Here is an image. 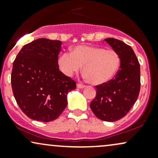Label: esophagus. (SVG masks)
<instances>
[{
	"label": "esophagus",
	"instance_id": "34e87169",
	"mask_svg": "<svg viewBox=\"0 0 158 158\" xmlns=\"http://www.w3.org/2000/svg\"><path fill=\"white\" fill-rule=\"evenodd\" d=\"M77 87L78 88H80V89H81V88H84L85 86L84 85L81 84V83H78V84L77 85Z\"/></svg>",
	"mask_w": 158,
	"mask_h": 158
}]
</instances>
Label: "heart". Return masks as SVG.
<instances>
[{
	"instance_id": "heart-1",
	"label": "heart",
	"mask_w": 158,
	"mask_h": 158,
	"mask_svg": "<svg viewBox=\"0 0 158 158\" xmlns=\"http://www.w3.org/2000/svg\"><path fill=\"white\" fill-rule=\"evenodd\" d=\"M61 71L71 77L83 66L85 78L94 85H101L111 80L120 66V57L115 50L101 47L79 45L65 52L58 61Z\"/></svg>"
}]
</instances>
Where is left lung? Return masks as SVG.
<instances>
[{
	"label": "left lung",
	"mask_w": 158,
	"mask_h": 158,
	"mask_svg": "<svg viewBox=\"0 0 158 158\" xmlns=\"http://www.w3.org/2000/svg\"><path fill=\"white\" fill-rule=\"evenodd\" d=\"M105 41L119 54L120 67L111 80L96 86L97 95L90 106L99 119L115 122L128 113L138 98L140 68L138 59L129 45L112 38Z\"/></svg>",
	"instance_id": "1"
}]
</instances>
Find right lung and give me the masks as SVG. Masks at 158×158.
Here are the masks:
<instances>
[{"instance_id": "obj_1", "label": "right lung", "mask_w": 158, "mask_h": 158, "mask_svg": "<svg viewBox=\"0 0 158 158\" xmlns=\"http://www.w3.org/2000/svg\"><path fill=\"white\" fill-rule=\"evenodd\" d=\"M61 41L39 39L23 47L12 66L11 83L21 110L33 120L57 119L68 105L76 81L59 69Z\"/></svg>"}]
</instances>
